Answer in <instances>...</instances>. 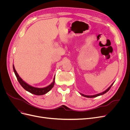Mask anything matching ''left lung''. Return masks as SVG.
Instances as JSON below:
<instances>
[{
	"label": "left lung",
	"mask_w": 130,
	"mask_h": 130,
	"mask_svg": "<svg viewBox=\"0 0 130 130\" xmlns=\"http://www.w3.org/2000/svg\"><path fill=\"white\" fill-rule=\"evenodd\" d=\"M113 84H114V82L113 83H112V85L109 86V87L106 89V90H105V91H104L103 92H102V93H99V94H95V95H85V94H82V93H80V94H81V95H82V96H85V97H86V98H95V97H97V96H100V95H103V94H105L106 93H107L108 90L110 89V88H111V87H112V86L113 85Z\"/></svg>",
	"instance_id": "8db88e82"
}]
</instances>
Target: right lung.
<instances>
[{
    "mask_svg": "<svg viewBox=\"0 0 130 130\" xmlns=\"http://www.w3.org/2000/svg\"><path fill=\"white\" fill-rule=\"evenodd\" d=\"M13 69L14 73L15 74V75L17 78L19 83L20 84V85L22 86V87L24 89H25L26 91L29 92L33 94H35V95H44V94L49 92L54 87V84H55V77H54L52 83L50 85H49V86L43 88H37V87H33L32 86L29 85V84L26 83L24 81H23L22 80V78L19 76L18 74L17 73L16 70H15L13 64Z\"/></svg>",
    "mask_w": 130,
    "mask_h": 130,
    "instance_id": "right-lung-1",
    "label": "right lung"
}]
</instances>
